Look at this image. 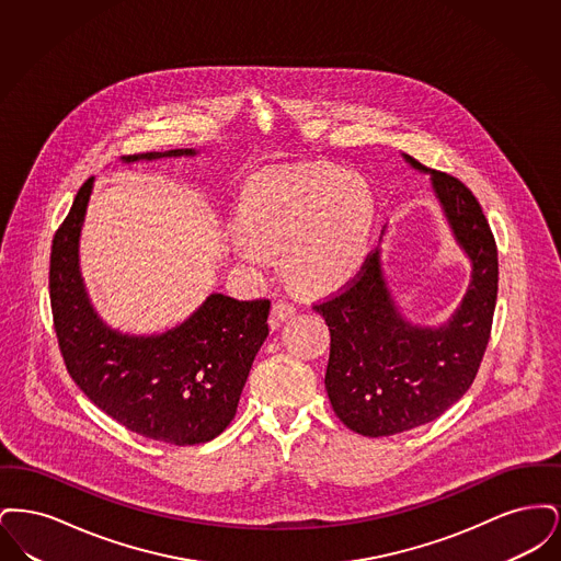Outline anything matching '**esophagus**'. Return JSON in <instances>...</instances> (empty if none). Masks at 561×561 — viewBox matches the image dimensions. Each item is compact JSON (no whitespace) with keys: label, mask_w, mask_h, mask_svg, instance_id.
<instances>
[{"label":"esophagus","mask_w":561,"mask_h":561,"mask_svg":"<svg viewBox=\"0 0 561 561\" xmlns=\"http://www.w3.org/2000/svg\"><path fill=\"white\" fill-rule=\"evenodd\" d=\"M294 313H296L294 302L286 300V298L275 300V302H273V309H271L268 323H271V328H279V323L284 320H288V318H293Z\"/></svg>","instance_id":"1"}]
</instances>
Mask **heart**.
Masks as SVG:
<instances>
[{"instance_id":"b5f03b06","label":"heart","mask_w":561,"mask_h":561,"mask_svg":"<svg viewBox=\"0 0 561 561\" xmlns=\"http://www.w3.org/2000/svg\"><path fill=\"white\" fill-rule=\"evenodd\" d=\"M370 220L373 195L359 176L311 163L271 174L245 195L231 248L254 268L282 250L294 284L320 288L357 263Z\"/></svg>"}]
</instances>
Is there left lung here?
I'll list each match as a JSON object with an SVG mask.
<instances>
[{
	"label": "left lung",
	"instance_id": "1",
	"mask_svg": "<svg viewBox=\"0 0 561 561\" xmlns=\"http://www.w3.org/2000/svg\"><path fill=\"white\" fill-rule=\"evenodd\" d=\"M414 168L425 170L405 156ZM433 188L473 263L462 305L446 325L401 320L380 273L378 250L359 271L313 302L330 330L325 391L336 416L366 437H389L442 416L473 385L492 332L499 250L480 202L453 174L433 170Z\"/></svg>",
	"mask_w": 561,
	"mask_h": 561
}]
</instances>
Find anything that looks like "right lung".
I'll return each instance as SVG.
<instances>
[{"instance_id": "obj_1", "label": "right lung", "mask_w": 561, "mask_h": 561, "mask_svg": "<svg viewBox=\"0 0 561 561\" xmlns=\"http://www.w3.org/2000/svg\"><path fill=\"white\" fill-rule=\"evenodd\" d=\"M193 151L134 153L153 160ZM92 179L81 185L50 252V307L58 348L83 396L149 439L195 446L236 416L252 362L268 334L271 300L213 294L185 323L160 336H126L92 311L78 267V241Z\"/></svg>"}]
</instances>
